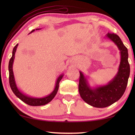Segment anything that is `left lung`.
<instances>
[{
  "label": "left lung",
  "mask_w": 135,
  "mask_h": 135,
  "mask_svg": "<svg viewBox=\"0 0 135 135\" xmlns=\"http://www.w3.org/2000/svg\"><path fill=\"white\" fill-rule=\"evenodd\" d=\"M106 37L113 41L120 51V64L115 76L106 85L92 88L83 73L80 71L79 91L80 97L87 104L97 108H105L119 100L125 92L130 75L127 47L116 34L108 33Z\"/></svg>",
  "instance_id": "8db88e82"
}]
</instances>
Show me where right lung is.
<instances>
[{
  "label": "right lung",
  "mask_w": 135,
  "mask_h": 135,
  "mask_svg": "<svg viewBox=\"0 0 135 135\" xmlns=\"http://www.w3.org/2000/svg\"><path fill=\"white\" fill-rule=\"evenodd\" d=\"M36 30H39V29H36ZM35 30H33L31 31V33L33 32ZM18 44H17L15 47H13V51H12V56L10 59L9 62V84L10 87L12 89V92L13 93L17 96V97L20 98L22 101H23L25 103L31 106H40V105H44L47 104H48L49 102H51V100L54 99V98L55 97L56 94L57 93V92L59 88V83L60 82L61 80L62 79L64 75L61 74L58 77V78L57 79V80L56 82L55 87L53 92H52L51 94L49 95L47 97L44 98H33V97H30L28 96H27L24 95L23 93H22L21 91L18 89L17 84L15 83L14 76H13V69H12V65L13 60L15 58V54L17 50V46Z\"/></svg>",
  "instance_id": "obj_1"
}]
</instances>
